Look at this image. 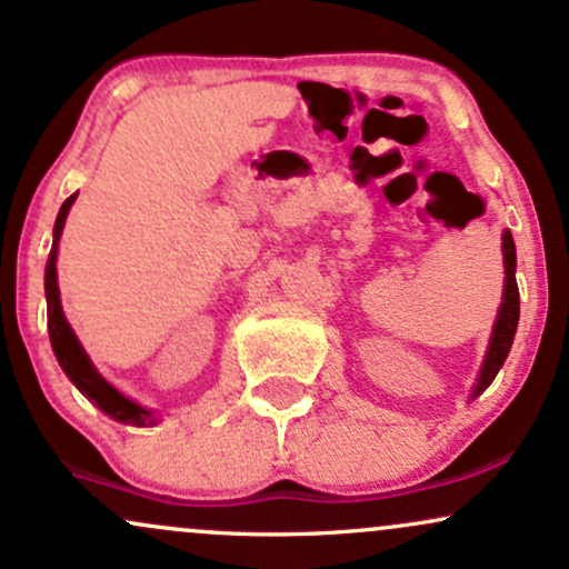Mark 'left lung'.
<instances>
[{
	"label": "left lung",
	"mask_w": 569,
	"mask_h": 569,
	"mask_svg": "<svg viewBox=\"0 0 569 569\" xmlns=\"http://www.w3.org/2000/svg\"><path fill=\"white\" fill-rule=\"evenodd\" d=\"M502 267H506V283H502V302L498 307V318H495L492 337H489V348L481 363L479 380H476L471 398L481 396L492 385L502 363H506L508 352H511L516 326H519V286H516V246L513 234L502 230Z\"/></svg>",
	"instance_id": "obj_1"
}]
</instances>
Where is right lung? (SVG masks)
I'll return each instance as SVG.
<instances>
[{
    "label": "right lung",
    "instance_id": "1",
    "mask_svg": "<svg viewBox=\"0 0 569 569\" xmlns=\"http://www.w3.org/2000/svg\"><path fill=\"white\" fill-rule=\"evenodd\" d=\"M77 194L67 198V202L58 211L56 227H53V248H50V259L44 264V297H48V331H50V345L61 363V369L67 371V377L77 385V390L93 401L103 415H109L112 420L122 422V426H136V428H149L160 420L152 409L141 407L133 398L122 396L114 385H109L98 375V369L90 361V356L77 339L74 329H71L67 316H63L61 307V291H58V272H56V259H58V240H61L63 224H67L69 208L74 206Z\"/></svg>",
    "mask_w": 569,
    "mask_h": 569
}]
</instances>
